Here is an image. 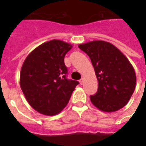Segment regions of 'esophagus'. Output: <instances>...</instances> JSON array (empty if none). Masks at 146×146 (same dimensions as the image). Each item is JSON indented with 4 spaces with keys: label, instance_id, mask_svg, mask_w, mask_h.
<instances>
[{
    "label": "esophagus",
    "instance_id": "1",
    "mask_svg": "<svg viewBox=\"0 0 146 146\" xmlns=\"http://www.w3.org/2000/svg\"><path fill=\"white\" fill-rule=\"evenodd\" d=\"M80 85H82L83 84V82H84V78H81L80 80Z\"/></svg>",
    "mask_w": 146,
    "mask_h": 146
}]
</instances>
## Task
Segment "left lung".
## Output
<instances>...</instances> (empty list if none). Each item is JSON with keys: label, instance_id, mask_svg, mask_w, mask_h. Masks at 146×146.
Returning <instances> with one entry per match:
<instances>
[{"label": "left lung", "instance_id": "8db88e82", "mask_svg": "<svg viewBox=\"0 0 146 146\" xmlns=\"http://www.w3.org/2000/svg\"><path fill=\"white\" fill-rule=\"evenodd\" d=\"M91 58L98 80V91L90 96L91 102L104 112L117 111L126 105L136 86L133 66L111 43L92 41L78 45Z\"/></svg>", "mask_w": 146, "mask_h": 146}]
</instances>
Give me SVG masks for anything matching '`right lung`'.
Wrapping results in <instances>:
<instances>
[{
  "label": "right lung",
  "mask_w": 146,
  "mask_h": 146,
  "mask_svg": "<svg viewBox=\"0 0 146 146\" xmlns=\"http://www.w3.org/2000/svg\"><path fill=\"white\" fill-rule=\"evenodd\" d=\"M72 45L53 39L39 45L27 56L20 85L28 104L37 112L55 115L66 106L79 82L66 78V54Z\"/></svg>",
  "instance_id": "right-lung-1"
}]
</instances>
